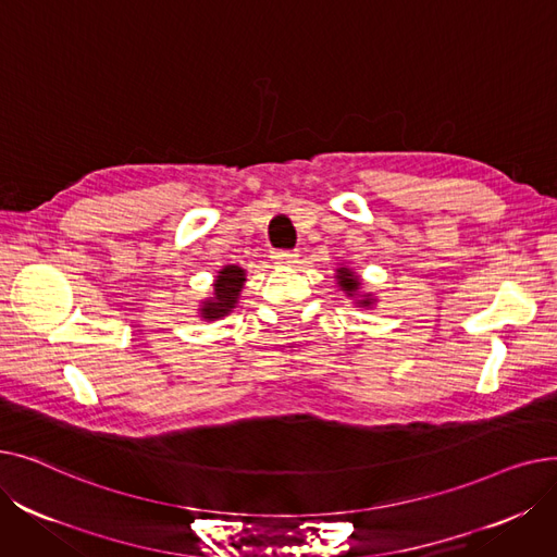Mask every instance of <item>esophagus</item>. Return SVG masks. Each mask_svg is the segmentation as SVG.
Returning <instances> with one entry per match:
<instances>
[{
	"mask_svg": "<svg viewBox=\"0 0 557 557\" xmlns=\"http://www.w3.org/2000/svg\"><path fill=\"white\" fill-rule=\"evenodd\" d=\"M298 257H300L298 252H290V250H280V252L273 255L277 267H296V263L300 261Z\"/></svg>",
	"mask_w": 557,
	"mask_h": 557,
	"instance_id": "esophagus-1",
	"label": "esophagus"
}]
</instances>
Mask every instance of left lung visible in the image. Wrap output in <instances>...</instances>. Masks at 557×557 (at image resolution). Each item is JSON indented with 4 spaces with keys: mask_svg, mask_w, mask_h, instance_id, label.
Wrapping results in <instances>:
<instances>
[{
    "mask_svg": "<svg viewBox=\"0 0 557 557\" xmlns=\"http://www.w3.org/2000/svg\"><path fill=\"white\" fill-rule=\"evenodd\" d=\"M334 277H336L338 288L345 290V296L352 298L355 305L366 307V309H370V307L376 305V296H374V294H368V290H361V288H363V280H361V275H357L352 269L338 267L336 273H334Z\"/></svg>",
    "mask_w": 557,
    "mask_h": 557,
    "instance_id": "left-lung-1",
    "label": "left lung"
}]
</instances>
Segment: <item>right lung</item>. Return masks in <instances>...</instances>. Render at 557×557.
<instances>
[{"label": "right lung", "mask_w": 557, "mask_h": 557, "mask_svg": "<svg viewBox=\"0 0 557 557\" xmlns=\"http://www.w3.org/2000/svg\"><path fill=\"white\" fill-rule=\"evenodd\" d=\"M246 284V269L237 267V263H225V267L216 273L212 296L200 300L198 315L202 320H219L227 315L234 307L239 305L242 288Z\"/></svg>", "instance_id": "obj_1"}]
</instances>
